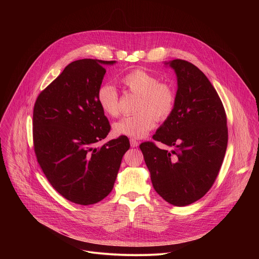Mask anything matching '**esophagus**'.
<instances>
[{
    "instance_id": "esophagus-1",
    "label": "esophagus",
    "mask_w": 259,
    "mask_h": 259,
    "mask_svg": "<svg viewBox=\"0 0 259 259\" xmlns=\"http://www.w3.org/2000/svg\"><path fill=\"white\" fill-rule=\"evenodd\" d=\"M130 145L132 146V147H136V146H138L139 145V142L137 141V140H135V139H130Z\"/></svg>"
}]
</instances>
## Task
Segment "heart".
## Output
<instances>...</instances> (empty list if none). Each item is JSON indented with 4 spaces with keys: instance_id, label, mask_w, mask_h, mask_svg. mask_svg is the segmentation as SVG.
<instances>
[{
    "instance_id": "obj_1",
    "label": "heart",
    "mask_w": 259,
    "mask_h": 259,
    "mask_svg": "<svg viewBox=\"0 0 259 259\" xmlns=\"http://www.w3.org/2000/svg\"><path fill=\"white\" fill-rule=\"evenodd\" d=\"M122 82L130 92L139 95L136 106L139 113L115 123L114 131L118 135L142 138L155 127L157 118L166 120L172 114L176 104L175 88L167 82H161L154 73L139 68L127 72ZM96 101L106 116H119L120 95L114 85L101 84L96 91Z\"/></svg>"
}]
</instances>
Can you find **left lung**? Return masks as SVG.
<instances>
[{
    "mask_svg": "<svg viewBox=\"0 0 259 259\" xmlns=\"http://www.w3.org/2000/svg\"><path fill=\"white\" fill-rule=\"evenodd\" d=\"M167 64L177 76L176 104L153 139L175 149L161 150L153 141L139 147L155 191L166 202L182 207L212 188L224 162L229 133L224 104L203 71L182 59Z\"/></svg>",
    "mask_w": 259,
    "mask_h": 259,
    "instance_id": "obj_1",
    "label": "left lung"
}]
</instances>
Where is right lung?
Listing matches in <instances>:
<instances>
[{
	"label": "right lung",
	"mask_w": 259,
	"mask_h": 259,
	"mask_svg": "<svg viewBox=\"0 0 259 259\" xmlns=\"http://www.w3.org/2000/svg\"><path fill=\"white\" fill-rule=\"evenodd\" d=\"M115 62L72 61L39 94L33 106L36 160L53 189L75 204L92 205L112 192L130 147L124 135L95 147L110 130L96 91L106 71L103 64Z\"/></svg>",
	"instance_id": "right-lung-1"
}]
</instances>
